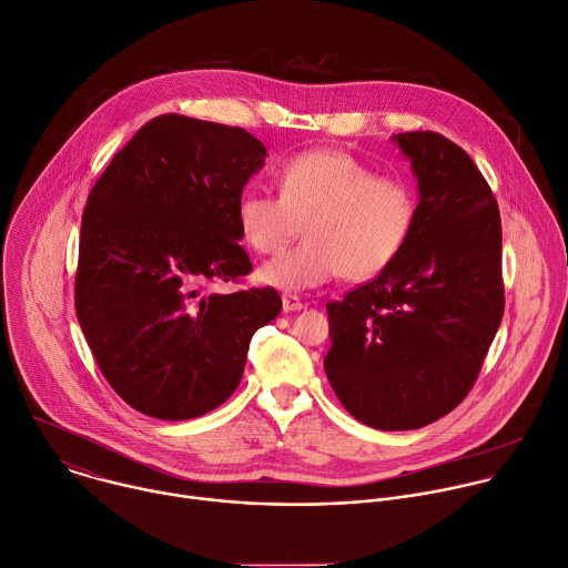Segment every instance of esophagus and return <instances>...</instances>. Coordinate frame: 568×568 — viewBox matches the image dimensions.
Masks as SVG:
<instances>
[{
  "mask_svg": "<svg viewBox=\"0 0 568 568\" xmlns=\"http://www.w3.org/2000/svg\"><path fill=\"white\" fill-rule=\"evenodd\" d=\"M282 308H284L286 313H293V311H302L304 304H302V300H300L297 295L284 293V295H282Z\"/></svg>",
  "mask_w": 568,
  "mask_h": 568,
  "instance_id": "1",
  "label": "esophagus"
}]
</instances>
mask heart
Instances as JSON below:
<instances>
[{"mask_svg": "<svg viewBox=\"0 0 568 568\" xmlns=\"http://www.w3.org/2000/svg\"><path fill=\"white\" fill-rule=\"evenodd\" d=\"M280 196L244 192L237 225L260 255L280 253L302 229L306 240L262 266L260 280L282 291H306L343 275L367 282L385 273L407 246L418 199L409 181L378 176L358 159L313 150L277 170Z\"/></svg>", "mask_w": 568, "mask_h": 568, "instance_id": "1", "label": "heart"}]
</instances>
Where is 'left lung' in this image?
Here are the masks:
<instances>
[{"mask_svg":"<svg viewBox=\"0 0 568 568\" xmlns=\"http://www.w3.org/2000/svg\"><path fill=\"white\" fill-rule=\"evenodd\" d=\"M418 181L398 260L328 302L326 378L361 423L418 429L473 389L504 315L501 219L473 159L436 132L392 136Z\"/></svg>","mask_w":568,"mask_h":568,"instance_id":"8db88e82","label":"left lung"}]
</instances>
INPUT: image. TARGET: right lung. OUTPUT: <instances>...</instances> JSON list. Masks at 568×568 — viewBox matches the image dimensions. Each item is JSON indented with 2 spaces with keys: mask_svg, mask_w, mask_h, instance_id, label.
<instances>
[{
  "mask_svg": "<svg viewBox=\"0 0 568 568\" xmlns=\"http://www.w3.org/2000/svg\"><path fill=\"white\" fill-rule=\"evenodd\" d=\"M264 156L242 128L165 113L89 192L78 322L106 383L148 416L187 420L229 400L253 333L282 311L271 286L207 288L253 271L237 201Z\"/></svg>",
  "mask_w": 568,
  "mask_h": 568,
  "instance_id": "obj_1",
  "label": "right lung"
}]
</instances>
